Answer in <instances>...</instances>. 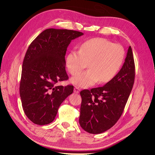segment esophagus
I'll use <instances>...</instances> for the list:
<instances>
[{"mask_svg":"<svg viewBox=\"0 0 155 155\" xmlns=\"http://www.w3.org/2000/svg\"><path fill=\"white\" fill-rule=\"evenodd\" d=\"M74 93H77V94H78V93H79V92H80V89H79L78 87H74Z\"/></svg>","mask_w":155,"mask_h":155,"instance_id":"esophagus-1","label":"esophagus"}]
</instances>
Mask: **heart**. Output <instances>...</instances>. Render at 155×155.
<instances>
[{
  "instance_id": "1",
  "label": "heart",
  "mask_w": 155,
  "mask_h": 155,
  "mask_svg": "<svg viewBox=\"0 0 155 155\" xmlns=\"http://www.w3.org/2000/svg\"><path fill=\"white\" fill-rule=\"evenodd\" d=\"M124 50L119 44L103 38H93L83 42L79 51L72 50L66 56L65 65L72 75L86 68L88 70L71 78L79 87H87L98 81L105 83L112 80L120 71L124 58Z\"/></svg>"
}]
</instances>
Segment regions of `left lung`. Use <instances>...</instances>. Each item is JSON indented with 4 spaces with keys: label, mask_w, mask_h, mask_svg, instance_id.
Wrapping results in <instances>:
<instances>
[{
    "label": "left lung",
    "mask_w": 155,
    "mask_h": 155,
    "mask_svg": "<svg viewBox=\"0 0 155 155\" xmlns=\"http://www.w3.org/2000/svg\"><path fill=\"white\" fill-rule=\"evenodd\" d=\"M134 78V60L129 46L121 70L112 80L103 86L80 92V126L90 134H97L114 126L123 114Z\"/></svg>",
    "instance_id": "obj_1"
}]
</instances>
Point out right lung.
I'll use <instances>...</instances> for the list:
<instances>
[{
    "mask_svg": "<svg viewBox=\"0 0 155 155\" xmlns=\"http://www.w3.org/2000/svg\"><path fill=\"white\" fill-rule=\"evenodd\" d=\"M83 33L50 28L40 33L26 53L19 93L27 117L34 124L45 125L54 120L62 102L74 91V86H56L68 79L65 55L72 40Z\"/></svg>",
    "mask_w": 155,
    "mask_h": 155,
    "instance_id": "1",
    "label": "right lung"
}]
</instances>
